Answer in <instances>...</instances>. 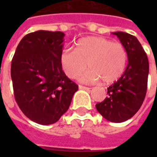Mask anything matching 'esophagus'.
Returning a JSON list of instances; mask_svg holds the SVG:
<instances>
[{
  "instance_id": "34e87169",
  "label": "esophagus",
  "mask_w": 157,
  "mask_h": 157,
  "mask_svg": "<svg viewBox=\"0 0 157 157\" xmlns=\"http://www.w3.org/2000/svg\"><path fill=\"white\" fill-rule=\"evenodd\" d=\"M79 89H80V90H90L89 87H86V86H79Z\"/></svg>"
}]
</instances>
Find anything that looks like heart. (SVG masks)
Returning a JSON list of instances; mask_svg holds the SVG:
<instances>
[{
	"instance_id": "obj_1",
	"label": "heart",
	"mask_w": 157,
	"mask_h": 157,
	"mask_svg": "<svg viewBox=\"0 0 157 157\" xmlns=\"http://www.w3.org/2000/svg\"><path fill=\"white\" fill-rule=\"evenodd\" d=\"M127 61L124 45L101 36L81 38L75 50L66 48L60 54L62 67L69 78H76L87 67L90 69L81 77L85 82L112 83L124 73Z\"/></svg>"
}]
</instances>
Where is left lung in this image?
Segmentation results:
<instances>
[{
    "label": "left lung",
    "instance_id": "left-lung-1",
    "mask_svg": "<svg viewBox=\"0 0 157 157\" xmlns=\"http://www.w3.org/2000/svg\"><path fill=\"white\" fill-rule=\"evenodd\" d=\"M119 38L128 54V64L119 80L107 88L108 96L96 108L105 119L114 123L134 117L141 107L147 93L149 63L135 36L123 32L112 33Z\"/></svg>",
    "mask_w": 157,
    "mask_h": 157
}]
</instances>
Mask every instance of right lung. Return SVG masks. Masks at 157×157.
<instances>
[{
	"mask_svg": "<svg viewBox=\"0 0 157 157\" xmlns=\"http://www.w3.org/2000/svg\"><path fill=\"white\" fill-rule=\"evenodd\" d=\"M64 36L44 30L29 33L20 40L11 63L16 102L26 117L40 124L58 121L78 90L62 69Z\"/></svg>",
	"mask_w": 157,
	"mask_h": 157,
	"instance_id": "obj_1",
	"label": "right lung"
}]
</instances>
